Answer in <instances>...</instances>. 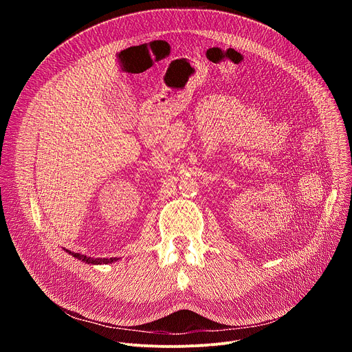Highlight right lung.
<instances>
[{"label": "right lung", "instance_id": "add662e5", "mask_svg": "<svg viewBox=\"0 0 352 352\" xmlns=\"http://www.w3.org/2000/svg\"><path fill=\"white\" fill-rule=\"evenodd\" d=\"M67 252L68 254H71L74 258H78L79 261H82V262H86V263H90V265H107V263H113V262H117L118 261V258H102V259H94V258H89V256H86V255H80V254H75V252H71V250H68L67 249Z\"/></svg>", "mask_w": 352, "mask_h": 352}]
</instances>
